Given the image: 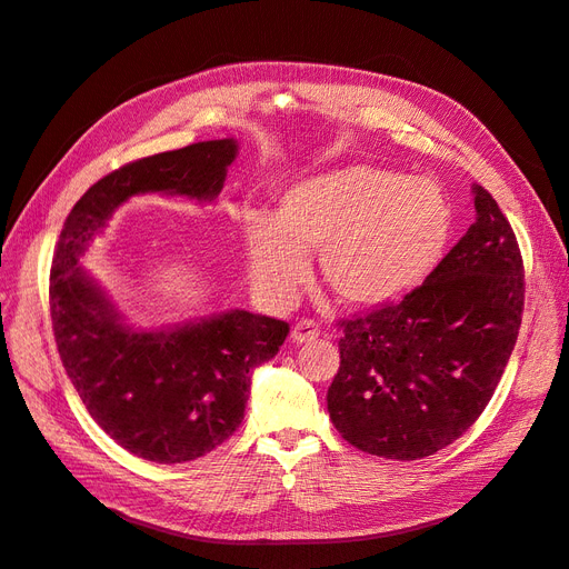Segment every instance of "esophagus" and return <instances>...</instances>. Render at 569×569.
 Segmentation results:
<instances>
[{
	"label": "esophagus",
	"instance_id": "34e87169",
	"mask_svg": "<svg viewBox=\"0 0 569 569\" xmlns=\"http://www.w3.org/2000/svg\"><path fill=\"white\" fill-rule=\"evenodd\" d=\"M318 337H320V330H318V325L311 322V320L297 322L295 327H291V335H289V339L295 341V343H311Z\"/></svg>",
	"mask_w": 569,
	"mask_h": 569
}]
</instances>
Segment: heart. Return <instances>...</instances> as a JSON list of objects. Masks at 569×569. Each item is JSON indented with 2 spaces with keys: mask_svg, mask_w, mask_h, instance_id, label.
<instances>
[{
  "mask_svg": "<svg viewBox=\"0 0 569 569\" xmlns=\"http://www.w3.org/2000/svg\"><path fill=\"white\" fill-rule=\"evenodd\" d=\"M453 232L443 189L399 170L351 163L289 187L274 218H242L251 280L274 303L295 299L308 258L318 278L351 311L403 299L439 266Z\"/></svg>",
  "mask_w": 569,
  "mask_h": 569,
  "instance_id": "1",
  "label": "heart"
}]
</instances>
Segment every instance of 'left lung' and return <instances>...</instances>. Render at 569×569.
<instances>
[{"label":"left lung","mask_w":569,"mask_h":569,"mask_svg":"<svg viewBox=\"0 0 569 569\" xmlns=\"http://www.w3.org/2000/svg\"><path fill=\"white\" fill-rule=\"evenodd\" d=\"M475 222L422 287L343 320L327 410L356 449L418 460L453 443L487 408L525 308L518 239L485 187Z\"/></svg>","instance_id":"8db88e82"}]
</instances>
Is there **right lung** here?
<instances>
[{"label":"right lung","instance_id":"obj_1","mask_svg":"<svg viewBox=\"0 0 569 569\" xmlns=\"http://www.w3.org/2000/svg\"><path fill=\"white\" fill-rule=\"evenodd\" d=\"M237 151V140L226 137L113 170L68 213L51 261L49 308L61 363L92 420L151 462L197 460L230 439L244 420L253 370L280 351L289 325L230 308L137 327L80 258L132 197L216 201Z\"/></svg>","mask_w":569,"mask_h":569}]
</instances>
